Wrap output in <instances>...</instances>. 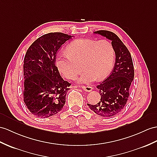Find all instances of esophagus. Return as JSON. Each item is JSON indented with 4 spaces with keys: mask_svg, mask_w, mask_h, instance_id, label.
Wrapping results in <instances>:
<instances>
[{
    "mask_svg": "<svg viewBox=\"0 0 157 157\" xmlns=\"http://www.w3.org/2000/svg\"><path fill=\"white\" fill-rule=\"evenodd\" d=\"M81 89H82L84 90H85L86 92H90L93 90V88L91 86H81Z\"/></svg>",
    "mask_w": 157,
    "mask_h": 157,
    "instance_id": "obj_1",
    "label": "esophagus"
}]
</instances>
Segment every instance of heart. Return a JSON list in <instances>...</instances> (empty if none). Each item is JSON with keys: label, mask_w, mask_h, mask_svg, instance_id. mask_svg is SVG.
<instances>
[{"label": "heart", "mask_w": 157, "mask_h": 157, "mask_svg": "<svg viewBox=\"0 0 157 157\" xmlns=\"http://www.w3.org/2000/svg\"><path fill=\"white\" fill-rule=\"evenodd\" d=\"M67 54H60L56 59V66L64 77L75 79L83 69L78 79L79 83L89 84L97 79H105L112 71L114 51L106 40H94L82 39L68 46Z\"/></svg>", "instance_id": "heart-1"}]
</instances>
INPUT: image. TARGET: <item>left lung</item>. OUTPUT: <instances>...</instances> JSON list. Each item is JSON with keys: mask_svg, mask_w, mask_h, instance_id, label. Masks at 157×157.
<instances>
[{"mask_svg": "<svg viewBox=\"0 0 157 157\" xmlns=\"http://www.w3.org/2000/svg\"><path fill=\"white\" fill-rule=\"evenodd\" d=\"M94 34L111 41L116 59L112 73L97 86L100 101L95 105H87L99 116L111 117L121 112L127 102L135 75L132 60L128 50L117 34L108 30H98Z\"/></svg>", "mask_w": 157, "mask_h": 157, "instance_id": "1", "label": "left lung"}]
</instances>
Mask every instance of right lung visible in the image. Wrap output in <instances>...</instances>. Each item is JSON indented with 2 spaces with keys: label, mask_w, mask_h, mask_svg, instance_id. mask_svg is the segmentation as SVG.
Masks as SVG:
<instances>
[{
  "label": "right lung",
  "mask_w": 157,
  "mask_h": 157,
  "mask_svg": "<svg viewBox=\"0 0 157 157\" xmlns=\"http://www.w3.org/2000/svg\"><path fill=\"white\" fill-rule=\"evenodd\" d=\"M73 36L62 33L44 34L30 46L24 59V101L33 115L47 118L59 113L71 84L55 66L56 54Z\"/></svg>",
  "instance_id": "add662e5"
}]
</instances>
